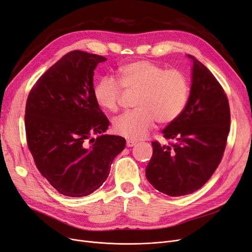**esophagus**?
Listing matches in <instances>:
<instances>
[{"instance_id":"obj_1","label":"esophagus","mask_w":252,"mask_h":252,"mask_svg":"<svg viewBox=\"0 0 252 252\" xmlns=\"http://www.w3.org/2000/svg\"><path fill=\"white\" fill-rule=\"evenodd\" d=\"M135 145H136V142H134V140L128 139L127 142H126V146H127L128 148H131V147H133V146H135Z\"/></svg>"}]
</instances>
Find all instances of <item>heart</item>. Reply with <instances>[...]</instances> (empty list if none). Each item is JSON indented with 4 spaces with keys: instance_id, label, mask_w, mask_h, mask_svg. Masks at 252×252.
<instances>
[{
    "instance_id": "1",
    "label": "heart",
    "mask_w": 252,
    "mask_h": 252,
    "mask_svg": "<svg viewBox=\"0 0 252 252\" xmlns=\"http://www.w3.org/2000/svg\"><path fill=\"white\" fill-rule=\"evenodd\" d=\"M119 80L105 75L97 80L93 95L97 104L108 112H117L125 90L137 94L136 109L114 121L115 132L129 139L145 137L156 121L169 124L186 108L190 94L187 75L180 69H166L148 60L127 63L118 69Z\"/></svg>"
}]
</instances>
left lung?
Segmentation results:
<instances>
[{"label":"left lung","mask_w":252,"mask_h":252,"mask_svg":"<svg viewBox=\"0 0 252 252\" xmlns=\"http://www.w3.org/2000/svg\"><path fill=\"white\" fill-rule=\"evenodd\" d=\"M186 108L163 130L169 145L152 143L146 167L149 182L160 192L182 196L205 185L222 159L229 132L230 112L223 88L196 58Z\"/></svg>","instance_id":"1"}]
</instances>
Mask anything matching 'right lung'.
<instances>
[{
    "mask_svg": "<svg viewBox=\"0 0 252 252\" xmlns=\"http://www.w3.org/2000/svg\"><path fill=\"white\" fill-rule=\"evenodd\" d=\"M106 58L82 50L63 56L29 93L25 126L34 162L61 194H91L108 177L122 152V136L102 134L109 121L93 95V75Z\"/></svg>",
    "mask_w": 252,
    "mask_h": 252,
    "instance_id": "add662e5",
    "label": "right lung"
}]
</instances>
